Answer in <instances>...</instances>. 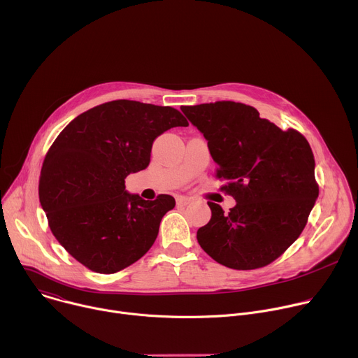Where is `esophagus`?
Instances as JSON below:
<instances>
[{"label":"esophagus","mask_w":358,"mask_h":358,"mask_svg":"<svg viewBox=\"0 0 358 358\" xmlns=\"http://www.w3.org/2000/svg\"><path fill=\"white\" fill-rule=\"evenodd\" d=\"M176 202H177L178 206H187L188 203H191V198L184 196V195H178V196H176Z\"/></svg>","instance_id":"esophagus-1"}]
</instances>
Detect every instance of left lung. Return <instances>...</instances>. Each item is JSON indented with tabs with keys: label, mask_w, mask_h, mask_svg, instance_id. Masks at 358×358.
Segmentation results:
<instances>
[{
	"label": "left lung",
	"mask_w": 358,
	"mask_h": 358,
	"mask_svg": "<svg viewBox=\"0 0 358 358\" xmlns=\"http://www.w3.org/2000/svg\"><path fill=\"white\" fill-rule=\"evenodd\" d=\"M208 141L222 191L236 199L229 213L208 202L210 220L199 246L215 262L255 270L278 259L302 233L317 199L315 159L296 131H281L256 108L231 101L182 106Z\"/></svg>",
	"instance_id": "1"
}]
</instances>
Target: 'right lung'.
<instances>
[{"mask_svg":"<svg viewBox=\"0 0 358 358\" xmlns=\"http://www.w3.org/2000/svg\"><path fill=\"white\" fill-rule=\"evenodd\" d=\"M176 127L188 122L174 108L117 99L78 115L49 149L41 205L59 243L87 268L113 274L153 246L176 201H145L125 178L149 166L155 139Z\"/></svg>","mask_w":358,"mask_h":358,"instance_id":"1","label":"right lung"}]
</instances>
